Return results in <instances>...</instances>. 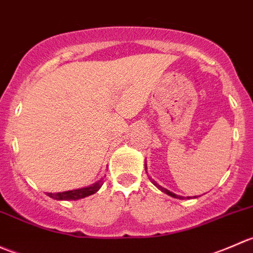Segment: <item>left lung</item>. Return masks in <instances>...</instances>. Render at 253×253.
<instances>
[{
    "mask_svg": "<svg viewBox=\"0 0 253 253\" xmlns=\"http://www.w3.org/2000/svg\"><path fill=\"white\" fill-rule=\"evenodd\" d=\"M144 169H145V172H147V165H145V168H144ZM150 178V177H149ZM152 182L153 183H154V185L155 186H157V187L158 188H159V190L160 191H162V192H164V193H167V195H169V196H171V197H174V198H178V200H182V196H177V195H175V193L174 192H170V191L169 190H167V188H164V187H162V186H159V185H158V183L157 182H155V181L154 180H152ZM187 198H191V197H187Z\"/></svg>",
    "mask_w": 253,
    "mask_h": 253,
    "instance_id": "left-lung-1",
    "label": "left lung"
}]
</instances>
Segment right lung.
Here are the masks:
<instances>
[{
	"label": "right lung",
	"mask_w": 253,
	"mask_h": 253,
	"mask_svg": "<svg viewBox=\"0 0 253 253\" xmlns=\"http://www.w3.org/2000/svg\"><path fill=\"white\" fill-rule=\"evenodd\" d=\"M101 186H103V180H99L98 182L93 183V185L88 186V187L78 188V190H72V191H66V192L47 193V196L57 201H76V200H81V198L88 197V196L93 195V193H95Z\"/></svg>",
	"instance_id": "1"
}]
</instances>
